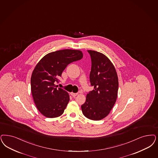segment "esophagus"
I'll return each mask as SVG.
<instances>
[{
	"label": "esophagus",
	"mask_w": 158,
	"mask_h": 158,
	"mask_svg": "<svg viewBox=\"0 0 158 158\" xmlns=\"http://www.w3.org/2000/svg\"><path fill=\"white\" fill-rule=\"evenodd\" d=\"M71 94L73 96V97H75V96H76L77 94H78V93H73L72 92L71 93Z\"/></svg>",
	"instance_id": "esophagus-1"
}]
</instances>
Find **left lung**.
Here are the masks:
<instances>
[{"instance_id":"1","label":"left lung","mask_w":158,"mask_h":158,"mask_svg":"<svg viewBox=\"0 0 158 158\" xmlns=\"http://www.w3.org/2000/svg\"><path fill=\"white\" fill-rule=\"evenodd\" d=\"M92 68L90 82L94 89L87 93L81 106L83 115L90 120H102L109 114L116 102L118 79L114 66L103 54L88 50Z\"/></svg>"}]
</instances>
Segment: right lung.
Segmentation results:
<instances>
[{
    "mask_svg": "<svg viewBox=\"0 0 158 158\" xmlns=\"http://www.w3.org/2000/svg\"><path fill=\"white\" fill-rule=\"evenodd\" d=\"M80 50H59L45 55L35 66L31 77V90L38 111L46 117L55 118L63 114L69 101L68 93L55 85L66 67L81 60Z\"/></svg>",
    "mask_w": 158,
    "mask_h": 158,
    "instance_id": "right-lung-1",
    "label": "right lung"
}]
</instances>
